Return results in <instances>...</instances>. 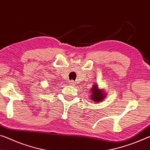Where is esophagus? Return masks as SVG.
I'll list each match as a JSON object with an SVG mask.
<instances>
[{"mask_svg": "<svg viewBox=\"0 0 150 150\" xmlns=\"http://www.w3.org/2000/svg\"><path fill=\"white\" fill-rule=\"evenodd\" d=\"M69 85L73 86V85H75V82L74 81H69Z\"/></svg>", "mask_w": 150, "mask_h": 150, "instance_id": "esophagus-1", "label": "esophagus"}]
</instances>
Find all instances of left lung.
Masks as SVG:
<instances>
[{"label": "left lung", "instance_id": "8db88e82", "mask_svg": "<svg viewBox=\"0 0 150 150\" xmlns=\"http://www.w3.org/2000/svg\"><path fill=\"white\" fill-rule=\"evenodd\" d=\"M91 99L93 100L95 102H100L101 101H103V99L105 98V94L104 93L103 91H100L98 89L97 85H95V86L93 87L91 90Z\"/></svg>", "mask_w": 150, "mask_h": 150}]
</instances>
